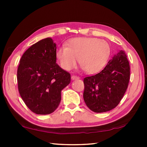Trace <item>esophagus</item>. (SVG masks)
Returning a JSON list of instances; mask_svg holds the SVG:
<instances>
[{"label": "esophagus", "instance_id": "esophagus-1", "mask_svg": "<svg viewBox=\"0 0 147 147\" xmlns=\"http://www.w3.org/2000/svg\"><path fill=\"white\" fill-rule=\"evenodd\" d=\"M71 78H72V80H77V79H79L80 78H79L78 76H77L72 75L71 76Z\"/></svg>", "mask_w": 147, "mask_h": 147}]
</instances>
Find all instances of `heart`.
Segmentation results:
<instances>
[{
  "instance_id": "1",
  "label": "heart",
  "mask_w": 147,
  "mask_h": 147,
  "mask_svg": "<svg viewBox=\"0 0 147 147\" xmlns=\"http://www.w3.org/2000/svg\"><path fill=\"white\" fill-rule=\"evenodd\" d=\"M110 47L106 41L94 38L71 39L65 47L56 51V57L62 69L71 71L78 62L87 73L100 71L110 55Z\"/></svg>"
}]
</instances>
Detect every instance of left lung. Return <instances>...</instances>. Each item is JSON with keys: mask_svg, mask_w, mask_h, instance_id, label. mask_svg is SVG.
<instances>
[{"mask_svg": "<svg viewBox=\"0 0 147 147\" xmlns=\"http://www.w3.org/2000/svg\"><path fill=\"white\" fill-rule=\"evenodd\" d=\"M130 69L126 53L120 51L100 73L84 79V100L96 113L115 108L127 89Z\"/></svg>", "mask_w": 147, "mask_h": 147, "instance_id": "left-lung-1", "label": "left lung"}]
</instances>
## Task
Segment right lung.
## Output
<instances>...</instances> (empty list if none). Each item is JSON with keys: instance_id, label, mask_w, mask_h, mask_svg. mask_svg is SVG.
Listing matches in <instances>:
<instances>
[{"instance_id": "1", "label": "right lung", "mask_w": 147, "mask_h": 147, "mask_svg": "<svg viewBox=\"0 0 147 147\" xmlns=\"http://www.w3.org/2000/svg\"><path fill=\"white\" fill-rule=\"evenodd\" d=\"M56 44L51 38L30 47L20 59L18 89L30 110L38 115L54 112L61 101V91L71 82V74L56 63Z\"/></svg>"}]
</instances>
